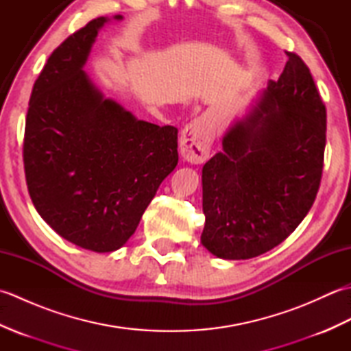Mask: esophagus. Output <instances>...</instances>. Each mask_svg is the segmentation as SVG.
<instances>
[{
  "label": "esophagus",
  "instance_id": "34e87169",
  "mask_svg": "<svg viewBox=\"0 0 351 351\" xmlns=\"http://www.w3.org/2000/svg\"><path fill=\"white\" fill-rule=\"evenodd\" d=\"M214 126L208 117H197L185 128L180 137L182 158L191 164L206 161L214 141Z\"/></svg>",
  "mask_w": 351,
  "mask_h": 351
}]
</instances>
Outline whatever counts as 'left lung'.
Listing matches in <instances>:
<instances>
[{"label": "left lung", "instance_id": "left-lung-1", "mask_svg": "<svg viewBox=\"0 0 351 351\" xmlns=\"http://www.w3.org/2000/svg\"><path fill=\"white\" fill-rule=\"evenodd\" d=\"M278 81L223 137L202 169L200 241L221 259L263 255L293 234L317 197L326 147V107L294 52Z\"/></svg>", "mask_w": 351, "mask_h": 351}]
</instances>
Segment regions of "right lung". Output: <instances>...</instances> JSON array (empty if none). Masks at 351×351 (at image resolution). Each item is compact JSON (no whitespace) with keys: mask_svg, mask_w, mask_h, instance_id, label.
Instances as JSON below:
<instances>
[{"mask_svg":"<svg viewBox=\"0 0 351 351\" xmlns=\"http://www.w3.org/2000/svg\"><path fill=\"white\" fill-rule=\"evenodd\" d=\"M108 21H90L49 56L29 98L24 137L37 213L64 240L99 253L130 240L178 164L175 126L138 121L104 98L83 71Z\"/></svg>","mask_w":351,"mask_h":351,"instance_id":"obj_1","label":"right lung"}]
</instances>
